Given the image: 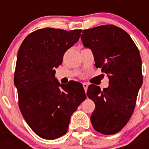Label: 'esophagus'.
I'll return each mask as SVG.
<instances>
[{"instance_id": "obj_1", "label": "esophagus", "mask_w": 149, "mask_h": 149, "mask_svg": "<svg viewBox=\"0 0 149 149\" xmlns=\"http://www.w3.org/2000/svg\"><path fill=\"white\" fill-rule=\"evenodd\" d=\"M83 86H84V89L85 90V92H86L88 88V84L87 83H83Z\"/></svg>"}]
</instances>
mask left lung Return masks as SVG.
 Listing matches in <instances>:
<instances>
[{"label": "left lung", "instance_id": "left-lung-1", "mask_svg": "<svg viewBox=\"0 0 149 149\" xmlns=\"http://www.w3.org/2000/svg\"><path fill=\"white\" fill-rule=\"evenodd\" d=\"M81 38L93 52L96 68L109 77V86L103 90L94 84L88 86L86 95L95 104L91 123L101 134H116L132 116L143 84L139 51L128 33L113 24L84 30Z\"/></svg>", "mask_w": 149, "mask_h": 149}]
</instances>
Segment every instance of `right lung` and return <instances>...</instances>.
<instances>
[{
    "mask_svg": "<svg viewBox=\"0 0 149 149\" xmlns=\"http://www.w3.org/2000/svg\"><path fill=\"white\" fill-rule=\"evenodd\" d=\"M81 32L39 29L24 39L18 50L14 75L18 106L30 128L42 139L65 134L72 113L86 98L81 83L64 85L55 78V68Z\"/></svg>",
    "mask_w": 149,
    "mask_h": 149,
    "instance_id": "1",
    "label": "right lung"
}]
</instances>
